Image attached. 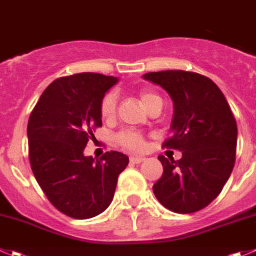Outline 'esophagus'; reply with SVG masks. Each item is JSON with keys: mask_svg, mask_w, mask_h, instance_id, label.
I'll use <instances>...</instances> for the list:
<instances>
[{"mask_svg": "<svg viewBox=\"0 0 256 256\" xmlns=\"http://www.w3.org/2000/svg\"><path fill=\"white\" fill-rule=\"evenodd\" d=\"M146 158L144 157H137V156H132V157L130 158V160L132 163H136V164H137V163H140V162H143V160H144Z\"/></svg>", "mask_w": 256, "mask_h": 256, "instance_id": "esophagus-1", "label": "esophagus"}]
</instances>
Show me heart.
<instances>
[{"mask_svg":"<svg viewBox=\"0 0 256 256\" xmlns=\"http://www.w3.org/2000/svg\"><path fill=\"white\" fill-rule=\"evenodd\" d=\"M138 96L146 109L150 108L152 104L160 102V98L156 93L147 89H140L138 92ZM116 96L114 93H108L104 96L100 102V116L102 118L109 120L116 116ZM116 144L120 146L122 148L132 152H140L144 148V140L140 133L134 130H122L116 136Z\"/></svg>","mask_w":256,"mask_h":256,"instance_id":"obj_1","label":"heart"}]
</instances>
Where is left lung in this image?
<instances>
[{"label":"left lung","mask_w":256,"mask_h":256,"mask_svg":"<svg viewBox=\"0 0 256 256\" xmlns=\"http://www.w3.org/2000/svg\"><path fill=\"white\" fill-rule=\"evenodd\" d=\"M174 102L172 136L163 147L182 152L174 160L158 156L163 174L154 184L157 200L177 214H192L220 194L235 164L238 126L222 92L210 78L184 70L147 72Z\"/></svg>","instance_id":"1"}]
</instances>
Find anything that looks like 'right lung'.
<instances>
[{"label": "right lung", "mask_w": 256, "mask_h": 256, "mask_svg": "<svg viewBox=\"0 0 256 256\" xmlns=\"http://www.w3.org/2000/svg\"><path fill=\"white\" fill-rule=\"evenodd\" d=\"M118 79L79 72L54 80L28 118L31 170L48 200L72 218L103 212L113 200L118 176L130 158L116 150L100 160L82 154L102 126L100 102Z\"/></svg>", "instance_id": "add662e5"}]
</instances>
